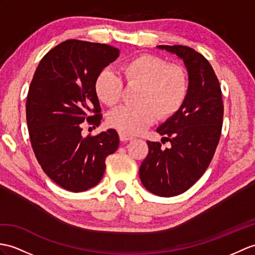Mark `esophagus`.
I'll return each instance as SVG.
<instances>
[{
	"label": "esophagus",
	"instance_id": "obj_1",
	"mask_svg": "<svg viewBox=\"0 0 255 255\" xmlns=\"http://www.w3.org/2000/svg\"><path fill=\"white\" fill-rule=\"evenodd\" d=\"M120 139H121V141H123V142H126V141H129V140H132L133 138L131 137V135H128V134H126V133L121 132V133H120Z\"/></svg>",
	"mask_w": 255,
	"mask_h": 255
}]
</instances>
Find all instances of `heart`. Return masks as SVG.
<instances>
[{"mask_svg": "<svg viewBox=\"0 0 255 255\" xmlns=\"http://www.w3.org/2000/svg\"><path fill=\"white\" fill-rule=\"evenodd\" d=\"M121 73L127 85H137V105H124L109 115L110 126L124 133L142 131L158 118H169L178 112L188 94V77L179 65H171L152 54H140L122 65ZM124 84L113 69L104 68L94 80V92L108 106L122 98Z\"/></svg>", "mask_w": 255, "mask_h": 255, "instance_id": "b5f03b06", "label": "heart"}]
</instances>
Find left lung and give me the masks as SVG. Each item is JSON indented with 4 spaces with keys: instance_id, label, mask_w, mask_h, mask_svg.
<instances>
[{
    "instance_id": "left-lung-1",
    "label": "left lung",
    "mask_w": 255,
    "mask_h": 255,
    "mask_svg": "<svg viewBox=\"0 0 255 255\" xmlns=\"http://www.w3.org/2000/svg\"><path fill=\"white\" fill-rule=\"evenodd\" d=\"M185 63L189 85L185 103L156 131L168 141H147L149 154L139 175L142 185L158 197H175L187 191L204 174L220 141L224 104L217 77L206 58L189 46L157 45Z\"/></svg>"
}]
</instances>
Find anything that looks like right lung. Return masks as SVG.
I'll return each mask as SVG.
<instances>
[{"label":"right lung","mask_w":255,"mask_h":255,"mask_svg":"<svg viewBox=\"0 0 255 255\" xmlns=\"http://www.w3.org/2000/svg\"><path fill=\"white\" fill-rule=\"evenodd\" d=\"M118 56L120 50L108 44L64 41L43 56L29 87L26 117L34 155L44 173L68 191L97 186L105 158L120 145L115 129L81 134L85 121L100 125L94 80Z\"/></svg>","instance_id":"right-lung-1"}]
</instances>
